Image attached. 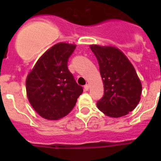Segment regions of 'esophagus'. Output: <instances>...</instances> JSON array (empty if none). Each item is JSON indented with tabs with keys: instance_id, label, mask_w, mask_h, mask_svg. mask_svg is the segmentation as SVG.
<instances>
[{
	"instance_id": "34e87169",
	"label": "esophagus",
	"mask_w": 161,
	"mask_h": 161,
	"mask_svg": "<svg viewBox=\"0 0 161 161\" xmlns=\"http://www.w3.org/2000/svg\"><path fill=\"white\" fill-rule=\"evenodd\" d=\"M89 89H90V85L89 84H86V85L84 86V90L86 91H88Z\"/></svg>"
}]
</instances>
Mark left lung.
I'll return each mask as SVG.
<instances>
[{
	"label": "left lung",
	"mask_w": 161,
	"mask_h": 161,
	"mask_svg": "<svg viewBox=\"0 0 161 161\" xmlns=\"http://www.w3.org/2000/svg\"><path fill=\"white\" fill-rule=\"evenodd\" d=\"M100 66L104 88L97 108L105 115L120 118L133 111L139 103L142 83L129 58L118 48L92 44Z\"/></svg>",
	"instance_id": "left-lung-1"
}]
</instances>
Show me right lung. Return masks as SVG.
<instances>
[{"mask_svg":"<svg viewBox=\"0 0 161 161\" xmlns=\"http://www.w3.org/2000/svg\"><path fill=\"white\" fill-rule=\"evenodd\" d=\"M74 43H58L40 56L26 77L29 102L42 118L57 121L70 113L83 92L69 71Z\"/></svg>","mask_w":161,"mask_h":161,"instance_id":"right-lung-1","label":"right lung"}]
</instances>
